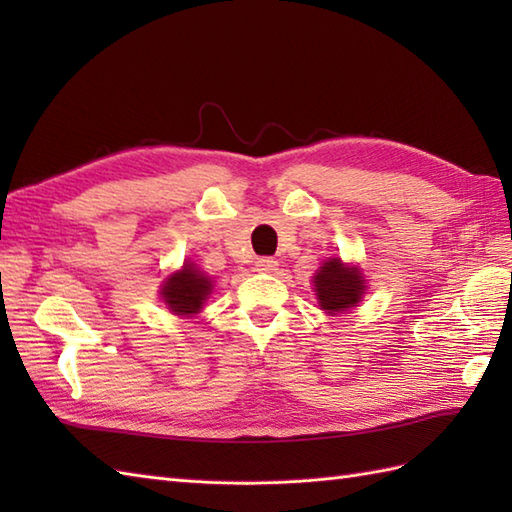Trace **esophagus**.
Instances as JSON below:
<instances>
[{"instance_id":"esophagus-1","label":"esophagus","mask_w":512,"mask_h":512,"mask_svg":"<svg viewBox=\"0 0 512 512\" xmlns=\"http://www.w3.org/2000/svg\"><path fill=\"white\" fill-rule=\"evenodd\" d=\"M277 266H279L277 259H273V257H259L255 262V268L259 270V273H275Z\"/></svg>"}]
</instances>
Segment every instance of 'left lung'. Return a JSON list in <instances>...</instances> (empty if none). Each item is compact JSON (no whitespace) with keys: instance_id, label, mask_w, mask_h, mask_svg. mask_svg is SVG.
<instances>
[{"instance_id":"left-lung-1","label":"left lung","mask_w":512,"mask_h":512,"mask_svg":"<svg viewBox=\"0 0 512 512\" xmlns=\"http://www.w3.org/2000/svg\"><path fill=\"white\" fill-rule=\"evenodd\" d=\"M365 281L356 268H347L341 259L325 262L319 273L314 275V292H317L319 306L330 314L343 312L361 301Z\"/></svg>"}]
</instances>
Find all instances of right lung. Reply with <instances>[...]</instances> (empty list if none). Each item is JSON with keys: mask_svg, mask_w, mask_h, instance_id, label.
Returning a JSON list of instances; mask_svg holds the SVG:
<instances>
[{"mask_svg": "<svg viewBox=\"0 0 512 512\" xmlns=\"http://www.w3.org/2000/svg\"><path fill=\"white\" fill-rule=\"evenodd\" d=\"M211 279L204 277L193 264H184L180 273L171 275L167 279L165 288H162V297L165 303L176 314H195L204 299L211 292Z\"/></svg>", "mask_w": 512, "mask_h": 512, "instance_id": "right-lung-1", "label": "right lung"}]
</instances>
